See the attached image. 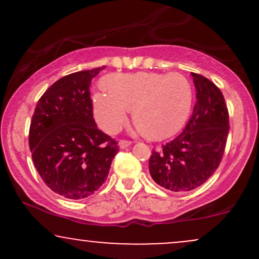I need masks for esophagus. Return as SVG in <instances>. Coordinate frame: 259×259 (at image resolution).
Masks as SVG:
<instances>
[{
	"label": "esophagus",
	"mask_w": 259,
	"mask_h": 259,
	"mask_svg": "<svg viewBox=\"0 0 259 259\" xmlns=\"http://www.w3.org/2000/svg\"><path fill=\"white\" fill-rule=\"evenodd\" d=\"M132 144H133V142L130 141V140H120L119 147L120 148H126V147H129Z\"/></svg>",
	"instance_id": "obj_1"
}]
</instances>
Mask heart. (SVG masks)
<instances>
[{
    "label": "heart",
    "mask_w": 259,
    "mask_h": 259,
    "mask_svg": "<svg viewBox=\"0 0 259 259\" xmlns=\"http://www.w3.org/2000/svg\"><path fill=\"white\" fill-rule=\"evenodd\" d=\"M107 91L92 96L97 124L106 133H115L133 109L135 124L145 135L164 139L177 134L192 108L194 91L180 73L111 74L103 80Z\"/></svg>",
    "instance_id": "obj_1"
}]
</instances>
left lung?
Wrapping results in <instances>:
<instances>
[{
    "label": "left lung",
    "mask_w": 259,
    "mask_h": 259,
    "mask_svg": "<svg viewBox=\"0 0 259 259\" xmlns=\"http://www.w3.org/2000/svg\"><path fill=\"white\" fill-rule=\"evenodd\" d=\"M191 75L197 99L191 118L179 136L152 151L148 163L152 179L173 192L197 189L214 174L230 126L221 89L201 74Z\"/></svg>",
    "instance_id": "1"
}]
</instances>
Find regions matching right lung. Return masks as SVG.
<instances>
[{"label": "right lung", "mask_w": 259, "mask_h": 259, "mask_svg": "<svg viewBox=\"0 0 259 259\" xmlns=\"http://www.w3.org/2000/svg\"><path fill=\"white\" fill-rule=\"evenodd\" d=\"M106 67L72 73L44 92L32 114L29 146L41 179L52 191L80 200L102 186L118 142L97 127L91 80Z\"/></svg>", "instance_id": "add662e5"}]
</instances>
